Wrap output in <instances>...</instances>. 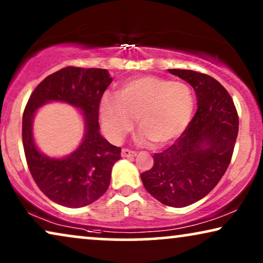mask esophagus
<instances>
[{
  "instance_id": "obj_1",
  "label": "esophagus",
  "mask_w": 263,
  "mask_h": 263,
  "mask_svg": "<svg viewBox=\"0 0 263 263\" xmlns=\"http://www.w3.org/2000/svg\"><path fill=\"white\" fill-rule=\"evenodd\" d=\"M122 157H123V158H134V157H136V152H134V151H130V149H127V148H123V149H122Z\"/></svg>"
}]
</instances>
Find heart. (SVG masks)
I'll return each instance as SVG.
<instances>
[{"mask_svg":"<svg viewBox=\"0 0 263 263\" xmlns=\"http://www.w3.org/2000/svg\"><path fill=\"white\" fill-rule=\"evenodd\" d=\"M193 111L194 95L188 85L158 77L125 81L117 97L104 95L99 103L103 130L114 142L132 132L136 118L140 141L166 146L185 132Z\"/></svg>","mask_w":263,"mask_h":263,"instance_id":"b5f03b06","label":"heart"}]
</instances>
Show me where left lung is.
Listing matches in <instances>:
<instances>
[{"label":"left lung","mask_w":263,"mask_h":263,"mask_svg":"<svg viewBox=\"0 0 263 263\" xmlns=\"http://www.w3.org/2000/svg\"><path fill=\"white\" fill-rule=\"evenodd\" d=\"M168 71L194 88L197 110L177 141L154 154L153 167L141 179L154 199L181 208L206 196L224 176L238 135V115L228 91L210 75Z\"/></svg>","instance_id":"8db88e82"}]
</instances>
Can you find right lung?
Returning a JSON list of instances; mask_svg holds the SVG:
<instances>
[{"label": "right lung", "mask_w": 263, "mask_h": 263, "mask_svg": "<svg viewBox=\"0 0 263 263\" xmlns=\"http://www.w3.org/2000/svg\"><path fill=\"white\" fill-rule=\"evenodd\" d=\"M112 78L106 69L66 67L49 75L32 93L23 116V143L30 172L39 189L53 202L79 208L95 202L110 184L121 148L99 132V103ZM66 102L82 111L84 136L68 156L55 158L40 152L34 141L33 120L44 103Z\"/></svg>", "instance_id": "1"}]
</instances>
